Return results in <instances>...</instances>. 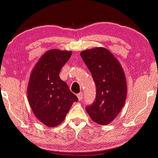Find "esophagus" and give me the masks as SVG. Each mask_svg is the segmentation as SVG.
<instances>
[{
  "label": "esophagus",
  "mask_w": 158,
  "mask_h": 158,
  "mask_svg": "<svg viewBox=\"0 0 158 158\" xmlns=\"http://www.w3.org/2000/svg\"><path fill=\"white\" fill-rule=\"evenodd\" d=\"M82 97H83V93H79V94H78V95H77V97H78V99H79V101L80 100H81V99H82Z\"/></svg>",
  "instance_id": "obj_1"
}]
</instances>
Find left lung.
I'll return each mask as SVG.
<instances>
[{
	"label": "left lung",
	"instance_id": "left-lung-1",
	"mask_svg": "<svg viewBox=\"0 0 158 158\" xmlns=\"http://www.w3.org/2000/svg\"><path fill=\"white\" fill-rule=\"evenodd\" d=\"M80 55L97 87L95 101L86 110L94 122L107 125L124 106L127 96L125 73L119 61L106 48L83 50Z\"/></svg>",
	"mask_w": 158,
	"mask_h": 158
}]
</instances>
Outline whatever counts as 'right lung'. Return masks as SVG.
Returning a JSON list of instances; mask_svg holds the SVG:
<instances>
[{
    "label": "right lung",
    "instance_id": "right-lung-1",
    "mask_svg": "<svg viewBox=\"0 0 158 158\" xmlns=\"http://www.w3.org/2000/svg\"><path fill=\"white\" fill-rule=\"evenodd\" d=\"M72 52L50 50L32 69L27 86V97L35 117L48 127L59 126L70 107L78 101L68 85L59 77L61 69Z\"/></svg>",
    "mask_w": 158,
    "mask_h": 158
}]
</instances>
